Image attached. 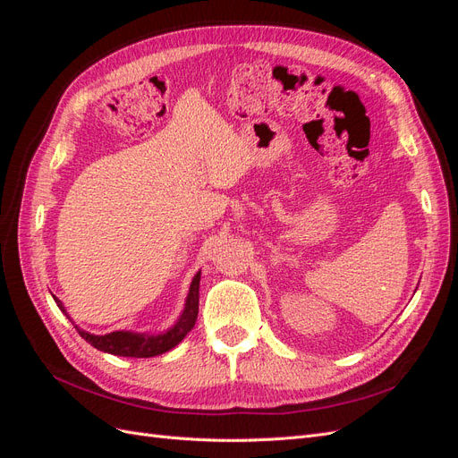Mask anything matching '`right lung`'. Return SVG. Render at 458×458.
I'll use <instances>...</instances> for the list:
<instances>
[{
  "label": "right lung",
  "mask_w": 458,
  "mask_h": 458,
  "mask_svg": "<svg viewBox=\"0 0 458 458\" xmlns=\"http://www.w3.org/2000/svg\"><path fill=\"white\" fill-rule=\"evenodd\" d=\"M199 284H200V273H197L195 279L191 283V290L189 296L185 301V311L179 318L177 325L174 328H170L165 335H158V336H145V335H135V332H110V335L105 336H95L89 335L86 330H78V335L84 338L86 342H89L93 348L113 353V355H120V357H155L160 353L170 352L172 348L182 342L187 332H191V328L195 327L197 317H199ZM55 298V296H53ZM57 306L61 311H64L63 303L55 298ZM66 315V311H64Z\"/></svg>",
  "instance_id": "obj_1"
}]
</instances>
